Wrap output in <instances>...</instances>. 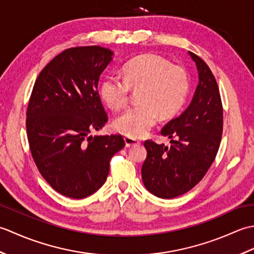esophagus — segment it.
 Masks as SVG:
<instances>
[{
    "label": "esophagus",
    "instance_id": "34e87169",
    "mask_svg": "<svg viewBox=\"0 0 254 254\" xmlns=\"http://www.w3.org/2000/svg\"><path fill=\"white\" fill-rule=\"evenodd\" d=\"M124 142H126L127 147H133V146H136V145L139 144V142L136 141L135 138H132V137H128V136L124 137Z\"/></svg>",
    "mask_w": 254,
    "mask_h": 254
}]
</instances>
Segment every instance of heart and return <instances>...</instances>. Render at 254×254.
<instances>
[{"label":"heart","mask_w":254,"mask_h":254,"mask_svg":"<svg viewBox=\"0 0 254 254\" xmlns=\"http://www.w3.org/2000/svg\"><path fill=\"white\" fill-rule=\"evenodd\" d=\"M123 79L108 75L100 83L102 100L113 110L127 105L131 90H138V106L119 116L113 127L123 135L139 138L154 127L158 115L175 117L185 106L190 79L187 69L167 59L147 53L133 58L122 67Z\"/></svg>","instance_id":"obj_1"}]
</instances>
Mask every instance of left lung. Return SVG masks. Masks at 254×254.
<instances>
[{
  "label": "left lung",
  "instance_id": "obj_1",
  "mask_svg": "<svg viewBox=\"0 0 254 254\" xmlns=\"http://www.w3.org/2000/svg\"><path fill=\"white\" fill-rule=\"evenodd\" d=\"M197 68L198 84L191 104L161 128L170 146L145 141L147 157L142 166L145 188L161 198L190 191L216 157L223 133V105L214 75L201 58L189 51Z\"/></svg>",
  "mask_w": 254,
  "mask_h": 254
}]
</instances>
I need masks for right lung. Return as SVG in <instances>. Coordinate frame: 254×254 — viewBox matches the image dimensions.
<instances>
[{"label": "right lung", "mask_w": 254, "mask_h": 254, "mask_svg": "<svg viewBox=\"0 0 254 254\" xmlns=\"http://www.w3.org/2000/svg\"><path fill=\"white\" fill-rule=\"evenodd\" d=\"M113 52L98 46L69 48L37 77L27 108L30 152L45 180L64 196L84 198L106 182L122 135H90L108 121L98 95L100 74Z\"/></svg>", "instance_id": "1"}]
</instances>
